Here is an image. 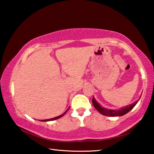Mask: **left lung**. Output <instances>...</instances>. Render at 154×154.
Listing matches in <instances>:
<instances>
[{"instance_id": "left-lung-1", "label": "left lung", "mask_w": 154, "mask_h": 154, "mask_svg": "<svg viewBox=\"0 0 154 154\" xmlns=\"http://www.w3.org/2000/svg\"><path fill=\"white\" fill-rule=\"evenodd\" d=\"M139 100L135 101L134 103L131 104V105H127L124 107H122L119 109H106L103 107V106H101L97 101L96 100V99L93 96L92 98V104L95 109L97 110L99 113H101L103 116H109V117H117V116H122L128 113L130 111H131L132 109L134 108V106L137 105V103L139 102Z\"/></svg>"}]
</instances>
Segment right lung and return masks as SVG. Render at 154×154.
<instances>
[{"mask_svg": "<svg viewBox=\"0 0 154 154\" xmlns=\"http://www.w3.org/2000/svg\"><path fill=\"white\" fill-rule=\"evenodd\" d=\"M69 107L66 109V111H65L64 113H63L62 115H60V116H58V117H55V118H51V119H43V120H39V121H41V122H49V121H54V120H56V119L60 118H62V116H64V115L66 114V112L68 111V110H69Z\"/></svg>", "mask_w": 154, "mask_h": 154, "instance_id": "add662e5", "label": "right lung"}]
</instances>
